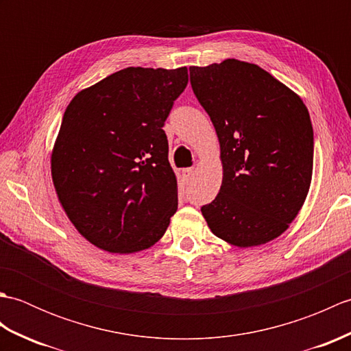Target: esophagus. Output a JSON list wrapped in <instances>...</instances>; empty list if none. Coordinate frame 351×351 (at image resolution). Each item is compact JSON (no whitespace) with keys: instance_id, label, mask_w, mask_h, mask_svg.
<instances>
[{"instance_id":"34e87169","label":"esophagus","mask_w":351,"mask_h":351,"mask_svg":"<svg viewBox=\"0 0 351 351\" xmlns=\"http://www.w3.org/2000/svg\"><path fill=\"white\" fill-rule=\"evenodd\" d=\"M195 173L196 170L193 167H189V169H182V178L185 181H191L193 178H195Z\"/></svg>"}]
</instances>
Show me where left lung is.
<instances>
[{
	"mask_svg": "<svg viewBox=\"0 0 351 351\" xmlns=\"http://www.w3.org/2000/svg\"><path fill=\"white\" fill-rule=\"evenodd\" d=\"M190 81L220 143L221 187L202 206L208 226L237 247L274 240L311 187L314 131L306 106L258 64L235 58L193 66Z\"/></svg>",
	"mask_w": 351,
	"mask_h": 351,
	"instance_id": "8db88e82",
	"label": "left lung"
}]
</instances>
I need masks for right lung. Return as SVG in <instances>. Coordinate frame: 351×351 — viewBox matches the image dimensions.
Listing matches in <instances>:
<instances>
[{
  "label": "right lung",
  "instance_id": "1",
  "mask_svg": "<svg viewBox=\"0 0 351 351\" xmlns=\"http://www.w3.org/2000/svg\"><path fill=\"white\" fill-rule=\"evenodd\" d=\"M187 68H126L78 92L51 154L57 197L78 232L110 253L149 249L178 210L162 126Z\"/></svg>",
  "mask_w": 351,
  "mask_h": 351
}]
</instances>
